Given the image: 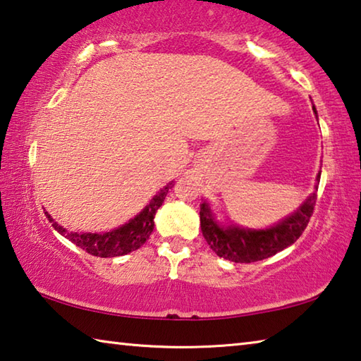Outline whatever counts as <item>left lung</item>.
<instances>
[{
  "instance_id": "1",
  "label": "left lung",
  "mask_w": 361,
  "mask_h": 361,
  "mask_svg": "<svg viewBox=\"0 0 361 361\" xmlns=\"http://www.w3.org/2000/svg\"><path fill=\"white\" fill-rule=\"evenodd\" d=\"M314 113L317 116L315 108ZM320 175L322 170L317 175L315 191L295 212L264 229H250L234 223H219L210 209V204L204 200L200 204V229L207 243L219 258L234 262H255L282 252L301 237L312 216Z\"/></svg>"
}]
</instances>
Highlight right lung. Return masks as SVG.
Returning <instances> with one entry per match:
<instances>
[{
    "instance_id": "obj_1",
    "label": "right lung",
    "mask_w": 361,
    "mask_h": 361,
    "mask_svg": "<svg viewBox=\"0 0 361 361\" xmlns=\"http://www.w3.org/2000/svg\"><path fill=\"white\" fill-rule=\"evenodd\" d=\"M172 186L173 181H169L166 186L159 189L154 197L149 200V204L137 216L108 232H70L57 221H54L49 212L44 213L49 221L52 223L54 229L75 243L76 247L82 248L89 255L99 256V258H114V256L135 252L149 239L151 232L154 229L156 212L164 204V199H166L169 189H172Z\"/></svg>"
}]
</instances>
